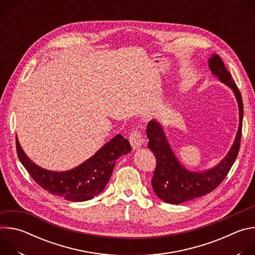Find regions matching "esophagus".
<instances>
[{
	"label": "esophagus",
	"instance_id": "1",
	"mask_svg": "<svg viewBox=\"0 0 255 255\" xmlns=\"http://www.w3.org/2000/svg\"><path fill=\"white\" fill-rule=\"evenodd\" d=\"M129 141H130V144H131V146H132L133 149H139L145 142L144 139H143V135L138 130H134L130 134Z\"/></svg>",
	"mask_w": 255,
	"mask_h": 255
}]
</instances>
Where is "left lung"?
<instances>
[{"mask_svg": "<svg viewBox=\"0 0 255 255\" xmlns=\"http://www.w3.org/2000/svg\"><path fill=\"white\" fill-rule=\"evenodd\" d=\"M209 67L212 74L223 84L227 85L234 93L239 109V126L232 147L227 155L215 167L204 171H191L181 165L174 155L162 126L151 120L146 129L149 139L148 148L151 149L156 158L151 185L156 196L169 204H180L205 196L219 186L232 167L240 148L243 102L241 94L234 83L230 72L218 54L209 58Z\"/></svg>", "mask_w": 255, "mask_h": 255, "instance_id": "8db88e82", "label": "left lung"}]
</instances>
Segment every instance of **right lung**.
Returning a JSON list of instances; mask_svg holds the SVG:
<instances>
[{"mask_svg": "<svg viewBox=\"0 0 255 255\" xmlns=\"http://www.w3.org/2000/svg\"><path fill=\"white\" fill-rule=\"evenodd\" d=\"M17 154L32 178L52 195L72 202H85L101 194L110 179L116 159L131 151L121 134L107 142L81 165L66 171H51L35 164L23 151L16 136Z\"/></svg>", "mask_w": 255, "mask_h": 255, "instance_id": "add662e5", "label": "right lung"}]
</instances>
